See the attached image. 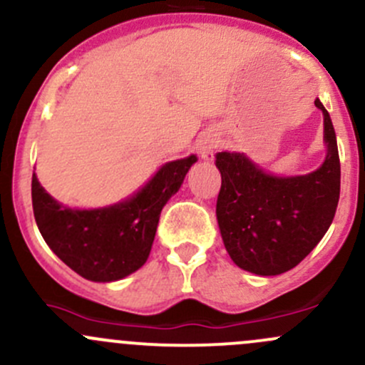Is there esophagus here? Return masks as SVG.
Masks as SVG:
<instances>
[{
  "mask_svg": "<svg viewBox=\"0 0 365 365\" xmlns=\"http://www.w3.org/2000/svg\"><path fill=\"white\" fill-rule=\"evenodd\" d=\"M218 147V141L215 138H210V140H205L201 145V157L205 160H213L215 150Z\"/></svg>",
  "mask_w": 365,
  "mask_h": 365,
  "instance_id": "esophagus-1",
  "label": "esophagus"
}]
</instances>
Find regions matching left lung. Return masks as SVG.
I'll use <instances>...</instances> for the list:
<instances>
[{
	"label": "left lung",
	"mask_w": 365,
	"mask_h": 365,
	"mask_svg": "<svg viewBox=\"0 0 365 365\" xmlns=\"http://www.w3.org/2000/svg\"><path fill=\"white\" fill-rule=\"evenodd\" d=\"M324 113L327 155L317 171L274 176L245 153L218 152L222 175L217 220L225 250L237 267L276 276L297 266L320 243L334 220L341 187V164L331 115Z\"/></svg>",
	"instance_id": "8db88e82"
}]
</instances>
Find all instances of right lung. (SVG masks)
I'll return each instance as SVG.
<instances>
[{
  "label": "right lung",
  "mask_w": 365,
  "mask_h": 365,
  "mask_svg": "<svg viewBox=\"0 0 365 365\" xmlns=\"http://www.w3.org/2000/svg\"><path fill=\"white\" fill-rule=\"evenodd\" d=\"M195 160L189 155L166 163L133 197L98 210L63 206L33 175L34 220L45 243L75 273L91 282H117L147 262L160 212Z\"/></svg>",
  "instance_id": "add662e5"
}]
</instances>
